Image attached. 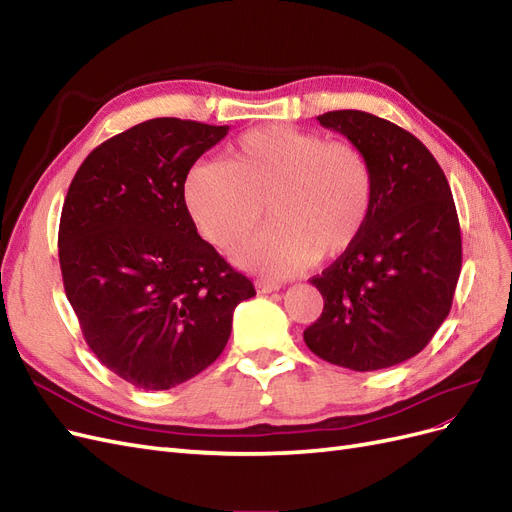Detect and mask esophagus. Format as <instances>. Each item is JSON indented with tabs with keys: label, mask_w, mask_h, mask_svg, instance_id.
<instances>
[{
	"label": "esophagus",
	"mask_w": 512,
	"mask_h": 512,
	"mask_svg": "<svg viewBox=\"0 0 512 512\" xmlns=\"http://www.w3.org/2000/svg\"><path fill=\"white\" fill-rule=\"evenodd\" d=\"M280 288L282 286L275 284V282H256V290L260 294H269V292H275V290H280Z\"/></svg>",
	"instance_id": "obj_1"
}]
</instances>
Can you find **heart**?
Returning <instances> with one entry per match:
<instances>
[{
  "label": "heart",
  "mask_w": 512,
  "mask_h": 512,
  "mask_svg": "<svg viewBox=\"0 0 512 512\" xmlns=\"http://www.w3.org/2000/svg\"><path fill=\"white\" fill-rule=\"evenodd\" d=\"M374 168L350 143L292 126L239 136L224 162H200L185 177V205L209 243L235 250L265 218L273 224L235 260L247 271L286 277L346 254L374 205Z\"/></svg>",
  "instance_id": "b5f03b06"
}]
</instances>
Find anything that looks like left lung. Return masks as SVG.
<instances>
[{
	"label": "left lung",
	"instance_id": "8db88e82",
	"mask_svg": "<svg viewBox=\"0 0 512 512\" xmlns=\"http://www.w3.org/2000/svg\"><path fill=\"white\" fill-rule=\"evenodd\" d=\"M318 121L365 153L376 190L359 241L312 277L324 309L303 339L339 367H393L421 352L451 312L461 273L453 194L429 149L395 123L363 111Z\"/></svg>",
	"mask_w": 512,
	"mask_h": 512
}]
</instances>
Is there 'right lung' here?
Wrapping results in <instances>:
<instances>
[{
  "label": "right lung",
  "instance_id": "1",
  "mask_svg": "<svg viewBox=\"0 0 512 512\" xmlns=\"http://www.w3.org/2000/svg\"><path fill=\"white\" fill-rule=\"evenodd\" d=\"M228 126L158 117L108 138L68 188L59 222L66 297L102 365L145 391L207 369L256 294L200 239L183 185Z\"/></svg>",
  "mask_w": 512,
  "mask_h": 512
}]
</instances>
